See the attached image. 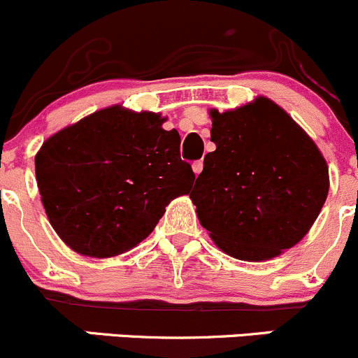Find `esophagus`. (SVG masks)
Segmentation results:
<instances>
[{"mask_svg":"<svg viewBox=\"0 0 358 358\" xmlns=\"http://www.w3.org/2000/svg\"><path fill=\"white\" fill-rule=\"evenodd\" d=\"M202 168H204V162L202 161H196L192 164V169H194V173H196V176H199V173L202 171Z\"/></svg>","mask_w":358,"mask_h":358,"instance_id":"34e87169","label":"esophagus"}]
</instances>
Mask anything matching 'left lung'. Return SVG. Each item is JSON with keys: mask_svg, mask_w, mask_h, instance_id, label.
Segmentation results:
<instances>
[{"mask_svg": "<svg viewBox=\"0 0 358 358\" xmlns=\"http://www.w3.org/2000/svg\"><path fill=\"white\" fill-rule=\"evenodd\" d=\"M215 152L206 154L190 199L227 255L263 262L298 244L319 216L329 169L313 140L270 99L209 112Z\"/></svg>", "mask_w": 358, "mask_h": 358, "instance_id": "1", "label": "left lung"}]
</instances>
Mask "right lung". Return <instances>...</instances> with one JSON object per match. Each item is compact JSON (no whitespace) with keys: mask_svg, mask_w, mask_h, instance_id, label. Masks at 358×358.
Returning <instances> with one entry per match:
<instances>
[{"mask_svg":"<svg viewBox=\"0 0 358 358\" xmlns=\"http://www.w3.org/2000/svg\"><path fill=\"white\" fill-rule=\"evenodd\" d=\"M164 117L121 106L86 115L36 154V180L50 223L83 256L110 258L142 243L196 175L180 157Z\"/></svg>","mask_w":358,"mask_h":358,"instance_id":"add662e5","label":"right lung"}]
</instances>
